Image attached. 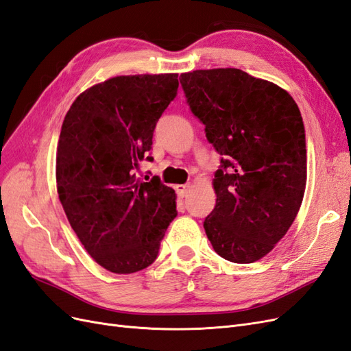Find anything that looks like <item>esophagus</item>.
<instances>
[{
	"label": "esophagus",
	"mask_w": 351,
	"mask_h": 351,
	"mask_svg": "<svg viewBox=\"0 0 351 351\" xmlns=\"http://www.w3.org/2000/svg\"><path fill=\"white\" fill-rule=\"evenodd\" d=\"M189 189H190L189 184H180V186L176 187V190H177V193H178L180 197H184V196L187 195V192H189Z\"/></svg>",
	"instance_id": "34e87169"
}]
</instances>
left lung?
<instances>
[{
	"label": "left lung",
	"mask_w": 351,
	"mask_h": 351,
	"mask_svg": "<svg viewBox=\"0 0 351 351\" xmlns=\"http://www.w3.org/2000/svg\"><path fill=\"white\" fill-rule=\"evenodd\" d=\"M180 83L222 156L206 236L221 258L259 261L285 236L303 200L307 152L300 110L289 92L239 69L183 73Z\"/></svg>",
	"instance_id": "1"
}]
</instances>
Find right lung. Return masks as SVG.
Wrapping results in <instances>:
<instances>
[{"instance_id": "obj_1", "label": "right lung", "mask_w": 351, "mask_h": 351, "mask_svg": "<svg viewBox=\"0 0 351 351\" xmlns=\"http://www.w3.org/2000/svg\"><path fill=\"white\" fill-rule=\"evenodd\" d=\"M178 74L117 76L80 93L62 121L57 149L58 197L86 252L114 274L149 267L176 193L159 177L145 182L139 162L178 89ZM149 179V177H145Z\"/></svg>"}]
</instances>
